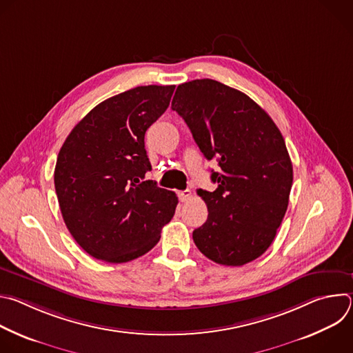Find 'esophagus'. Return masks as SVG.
<instances>
[{"label": "esophagus", "instance_id": "34e87169", "mask_svg": "<svg viewBox=\"0 0 353 353\" xmlns=\"http://www.w3.org/2000/svg\"><path fill=\"white\" fill-rule=\"evenodd\" d=\"M179 199L181 201V203H184V201H187L188 198H190V195H191V191L190 190H184V191H179Z\"/></svg>", "mask_w": 353, "mask_h": 353}]
</instances>
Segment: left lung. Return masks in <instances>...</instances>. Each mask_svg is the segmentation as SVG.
<instances>
[{
    "label": "left lung",
    "mask_w": 353,
    "mask_h": 353,
    "mask_svg": "<svg viewBox=\"0 0 353 353\" xmlns=\"http://www.w3.org/2000/svg\"><path fill=\"white\" fill-rule=\"evenodd\" d=\"M172 109L183 117L201 152L216 158L215 191L199 190L207 222L192 232L210 260L240 267L263 256L285 216L293 181L285 139L253 99L214 79L177 86Z\"/></svg>",
    "instance_id": "left-lung-1"
}]
</instances>
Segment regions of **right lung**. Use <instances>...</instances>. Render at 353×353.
<instances>
[{
	"label": "right lung",
	"instance_id": "add662e5",
	"mask_svg": "<svg viewBox=\"0 0 353 353\" xmlns=\"http://www.w3.org/2000/svg\"><path fill=\"white\" fill-rule=\"evenodd\" d=\"M174 85L137 86L93 108L70 132L54 169L63 219L86 253L120 264L159 239L174 215L173 191L145 180V132L169 108Z\"/></svg>",
	"mask_w": 353,
	"mask_h": 353
}]
</instances>
